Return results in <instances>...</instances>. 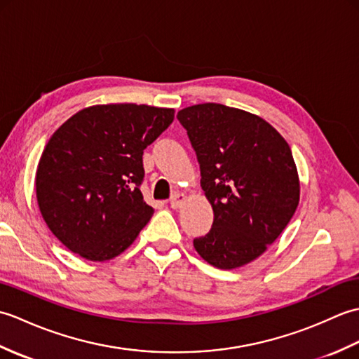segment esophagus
Masks as SVG:
<instances>
[{"label":"esophagus","mask_w":359,"mask_h":359,"mask_svg":"<svg viewBox=\"0 0 359 359\" xmlns=\"http://www.w3.org/2000/svg\"><path fill=\"white\" fill-rule=\"evenodd\" d=\"M185 194H182V193H175V194H172L171 196V199H170V205H171V208L172 210H177V208H180L182 205L185 203Z\"/></svg>","instance_id":"1"}]
</instances>
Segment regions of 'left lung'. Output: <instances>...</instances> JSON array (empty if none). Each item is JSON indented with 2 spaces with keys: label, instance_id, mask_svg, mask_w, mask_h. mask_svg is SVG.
<instances>
[{
  "label": "left lung",
  "instance_id": "8db88e82",
  "mask_svg": "<svg viewBox=\"0 0 359 359\" xmlns=\"http://www.w3.org/2000/svg\"><path fill=\"white\" fill-rule=\"evenodd\" d=\"M201 166V185L215 220L194 239L208 264L231 270L261 256L278 239L299 203L292 149L253 114L219 103L177 112Z\"/></svg>",
  "mask_w": 359,
  "mask_h": 359
}]
</instances>
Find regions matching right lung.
I'll use <instances>...</instances> for the list:
<instances>
[{
  "label": "right lung",
  "instance_id": "obj_1",
  "mask_svg": "<svg viewBox=\"0 0 359 359\" xmlns=\"http://www.w3.org/2000/svg\"><path fill=\"white\" fill-rule=\"evenodd\" d=\"M174 109L98 104L52 134L38 163L35 188L44 222L88 261H109L149 222L143 201V149L172 123Z\"/></svg>",
  "mask_w": 359,
  "mask_h": 359
}]
</instances>
